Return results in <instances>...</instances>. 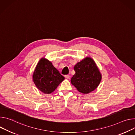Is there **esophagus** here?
<instances>
[{"label": "esophagus", "instance_id": "obj_1", "mask_svg": "<svg viewBox=\"0 0 135 135\" xmlns=\"http://www.w3.org/2000/svg\"><path fill=\"white\" fill-rule=\"evenodd\" d=\"M65 78H66V79H69V78H70V75H69V74H67V75H65Z\"/></svg>", "mask_w": 135, "mask_h": 135}]
</instances>
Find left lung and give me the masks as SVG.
<instances>
[{"label":"left lung","instance_id":"1","mask_svg":"<svg viewBox=\"0 0 135 135\" xmlns=\"http://www.w3.org/2000/svg\"><path fill=\"white\" fill-rule=\"evenodd\" d=\"M76 73L71 79V84L84 94L94 91L99 85L101 74L93 60L86 57L74 67Z\"/></svg>","mask_w":135,"mask_h":135}]
</instances>
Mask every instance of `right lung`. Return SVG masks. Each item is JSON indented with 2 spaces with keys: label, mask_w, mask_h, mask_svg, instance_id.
I'll list each match as a JSON object with an SVG mask.
<instances>
[{
  "label": "right lung",
  "mask_w": 135,
  "mask_h": 135,
  "mask_svg": "<svg viewBox=\"0 0 135 135\" xmlns=\"http://www.w3.org/2000/svg\"><path fill=\"white\" fill-rule=\"evenodd\" d=\"M33 78L38 89L44 93L50 94L63 81L64 77L48 60L42 58L36 66Z\"/></svg>",
  "instance_id": "right-lung-1"
}]
</instances>
